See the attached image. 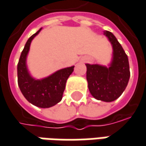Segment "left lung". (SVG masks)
I'll return each instance as SVG.
<instances>
[{
  "label": "left lung",
  "instance_id": "left-lung-1",
  "mask_svg": "<svg viewBox=\"0 0 146 146\" xmlns=\"http://www.w3.org/2000/svg\"><path fill=\"white\" fill-rule=\"evenodd\" d=\"M112 46V60L109 66L86 65L88 88L94 98L103 102H112L123 94L130 78L128 59L117 38L110 31H104Z\"/></svg>",
  "mask_w": 146,
  "mask_h": 146
}]
</instances>
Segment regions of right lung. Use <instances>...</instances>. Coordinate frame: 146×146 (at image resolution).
I'll return each mask as SVG.
<instances>
[{
    "label": "right lung",
    "instance_id": "1",
    "mask_svg": "<svg viewBox=\"0 0 146 146\" xmlns=\"http://www.w3.org/2000/svg\"><path fill=\"white\" fill-rule=\"evenodd\" d=\"M42 28L28 38L18 64V83L21 92L29 103L41 108L55 106L61 101L68 77L74 66L60 69L43 79H35L30 74L27 65V57L30 46Z\"/></svg>",
    "mask_w": 146,
    "mask_h": 146
}]
</instances>
